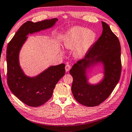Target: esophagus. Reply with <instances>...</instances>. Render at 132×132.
<instances>
[{
  "instance_id": "34e87169",
  "label": "esophagus",
  "mask_w": 132,
  "mask_h": 132,
  "mask_svg": "<svg viewBox=\"0 0 132 132\" xmlns=\"http://www.w3.org/2000/svg\"><path fill=\"white\" fill-rule=\"evenodd\" d=\"M71 66L70 65H66L65 66V70H66V72H68L69 70L71 69Z\"/></svg>"
}]
</instances>
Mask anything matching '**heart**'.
Listing matches in <instances>:
<instances>
[{"label":"heart","instance_id":"heart-1","mask_svg":"<svg viewBox=\"0 0 132 132\" xmlns=\"http://www.w3.org/2000/svg\"><path fill=\"white\" fill-rule=\"evenodd\" d=\"M96 39V34L93 31L80 26L72 27L65 35L63 41L64 47L75 50L74 56L83 57L93 45Z\"/></svg>","mask_w":132,"mask_h":132}]
</instances>
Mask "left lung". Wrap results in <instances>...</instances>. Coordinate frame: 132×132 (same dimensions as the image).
<instances>
[{
	"label": "left lung",
	"mask_w": 132,
	"mask_h": 132,
	"mask_svg": "<svg viewBox=\"0 0 132 132\" xmlns=\"http://www.w3.org/2000/svg\"><path fill=\"white\" fill-rule=\"evenodd\" d=\"M102 24V35L88 51L84 59L78 61L70 70L73 78V96L79 103L85 106H96L102 103L111 94L120 78V42L108 24L104 22ZM99 62L104 65V78L97 85L89 84L86 69Z\"/></svg>",
	"instance_id": "obj_1"
}]
</instances>
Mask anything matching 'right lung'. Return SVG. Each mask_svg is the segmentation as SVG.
<instances>
[{
  "mask_svg": "<svg viewBox=\"0 0 132 132\" xmlns=\"http://www.w3.org/2000/svg\"><path fill=\"white\" fill-rule=\"evenodd\" d=\"M57 18L34 23L27 21L9 42L7 49V83L11 91L24 104L31 107L43 105L52 96L53 89L65 75V65L52 66L35 77L27 76L19 63V52L29 34L51 28Z\"/></svg>",
  "mask_w": 132,
  "mask_h": 132,
  "instance_id": "obj_1",
  "label": "right lung"
}]
</instances>
